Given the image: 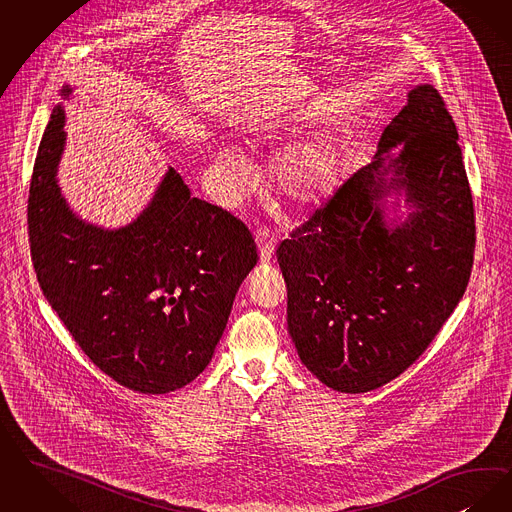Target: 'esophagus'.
Returning <instances> with one entry per match:
<instances>
[{"label": "esophagus", "instance_id": "1", "mask_svg": "<svg viewBox=\"0 0 512 512\" xmlns=\"http://www.w3.org/2000/svg\"><path fill=\"white\" fill-rule=\"evenodd\" d=\"M255 242H257V247H259V255H261V259L263 261H270V257H272V253H274V247H276V238H274V234L268 230V228H259L257 232H255Z\"/></svg>", "mask_w": 512, "mask_h": 512}]
</instances>
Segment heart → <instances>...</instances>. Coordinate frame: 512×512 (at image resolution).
<instances>
[{
    "label": "heart",
    "mask_w": 512,
    "mask_h": 512,
    "mask_svg": "<svg viewBox=\"0 0 512 512\" xmlns=\"http://www.w3.org/2000/svg\"><path fill=\"white\" fill-rule=\"evenodd\" d=\"M219 165L232 183L246 179L249 164L240 148L223 144L217 154ZM333 156L328 144L318 139L291 144L274 165L276 183L295 202H314L328 188Z\"/></svg>",
    "instance_id": "1"
}]
</instances>
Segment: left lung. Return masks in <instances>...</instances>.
I'll return each mask as SVG.
<instances>
[{
    "instance_id": "8db88e82",
    "label": "left lung",
    "mask_w": 512,
    "mask_h": 512,
    "mask_svg": "<svg viewBox=\"0 0 512 512\" xmlns=\"http://www.w3.org/2000/svg\"><path fill=\"white\" fill-rule=\"evenodd\" d=\"M457 139L440 93L415 85L373 162L276 249L287 331L301 362L329 389L360 394L387 385L459 305L476 226ZM398 195L410 209L406 220L388 217Z\"/></svg>"
}]
</instances>
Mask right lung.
<instances>
[{"instance_id": "right-lung-1", "label": "right lung", "mask_w": 512, "mask_h": 512, "mask_svg": "<svg viewBox=\"0 0 512 512\" xmlns=\"http://www.w3.org/2000/svg\"><path fill=\"white\" fill-rule=\"evenodd\" d=\"M72 87L61 95L70 99ZM66 143L57 104L28 196V236L41 291L89 360L127 389L165 394L194 381L230 316L257 247L223 207L190 196L169 167L150 204L122 228L80 219L57 171Z\"/></svg>"}]
</instances>
